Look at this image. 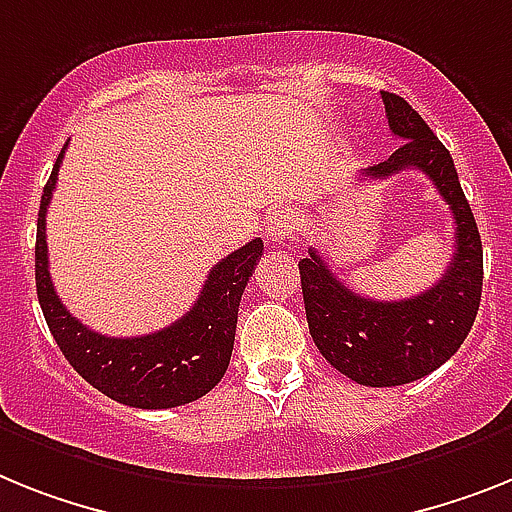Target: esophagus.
Here are the masks:
<instances>
[{
	"instance_id": "1",
	"label": "esophagus",
	"mask_w": 512,
	"mask_h": 512,
	"mask_svg": "<svg viewBox=\"0 0 512 512\" xmlns=\"http://www.w3.org/2000/svg\"><path fill=\"white\" fill-rule=\"evenodd\" d=\"M294 229H296V218L294 213H289V210H278L276 216L270 218V226H268V236L270 242H289L291 236H294Z\"/></svg>"
}]
</instances>
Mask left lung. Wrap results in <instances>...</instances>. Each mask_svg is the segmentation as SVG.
<instances>
[{
  "label": "left lung",
  "instance_id": "1",
  "mask_svg": "<svg viewBox=\"0 0 512 512\" xmlns=\"http://www.w3.org/2000/svg\"><path fill=\"white\" fill-rule=\"evenodd\" d=\"M388 127L401 148L362 176L388 179L406 169L424 171L448 203L455 252L432 289L398 302H375L343 286L315 247L299 263L312 341L341 375L369 388L406 385L435 372L466 341L482 302L484 255L474 213L458 182L450 150L419 114L382 90Z\"/></svg>",
  "mask_w": 512,
  "mask_h": 512
}]
</instances>
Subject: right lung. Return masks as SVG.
<instances>
[{
  "label": "right lung",
  "mask_w": 512,
  "mask_h": 512,
  "mask_svg": "<svg viewBox=\"0 0 512 512\" xmlns=\"http://www.w3.org/2000/svg\"><path fill=\"white\" fill-rule=\"evenodd\" d=\"M62 148L41 195L36 234V291L46 325L64 359L111 401L132 409H174L216 388L231 362L239 302L247 281L263 257V239L234 249L208 273L197 302L169 328L137 338H111L85 328L59 302L49 273L46 208L57 187Z\"/></svg>",
  "instance_id": "right-lung-1"
}]
</instances>
